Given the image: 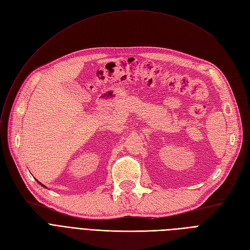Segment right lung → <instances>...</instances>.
Wrapping results in <instances>:
<instances>
[{
	"instance_id": "right-lung-1",
	"label": "right lung",
	"mask_w": 250,
	"mask_h": 250,
	"mask_svg": "<svg viewBox=\"0 0 250 250\" xmlns=\"http://www.w3.org/2000/svg\"><path fill=\"white\" fill-rule=\"evenodd\" d=\"M42 186H43V185H42Z\"/></svg>"
}]
</instances>
